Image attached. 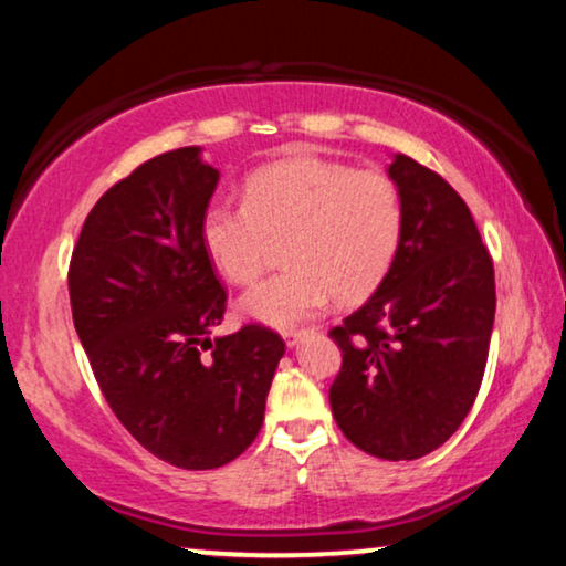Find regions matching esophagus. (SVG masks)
I'll use <instances>...</instances> for the list:
<instances>
[{
	"mask_svg": "<svg viewBox=\"0 0 566 566\" xmlns=\"http://www.w3.org/2000/svg\"><path fill=\"white\" fill-rule=\"evenodd\" d=\"M313 331L315 328H287V331H282V336H284V342H287L290 346H297L307 334H313Z\"/></svg>",
	"mask_w": 566,
	"mask_h": 566,
	"instance_id": "34e87169",
	"label": "esophagus"
}]
</instances>
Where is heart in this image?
Segmentation results:
<instances>
[{"label":"heart","instance_id":"heart-1","mask_svg":"<svg viewBox=\"0 0 566 566\" xmlns=\"http://www.w3.org/2000/svg\"><path fill=\"white\" fill-rule=\"evenodd\" d=\"M403 235V196L380 170L321 157H290L248 176L243 207L212 205L201 243L232 284H253L282 248L287 271L240 297V313L266 326L336 303L370 297L394 266Z\"/></svg>","mask_w":566,"mask_h":566}]
</instances>
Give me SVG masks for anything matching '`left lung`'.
Returning <instances> with one entry per match:
<instances>
[{
    "label": "left lung",
    "instance_id": "left-lung-1",
    "mask_svg": "<svg viewBox=\"0 0 566 566\" xmlns=\"http://www.w3.org/2000/svg\"><path fill=\"white\" fill-rule=\"evenodd\" d=\"M403 235L375 295L328 336L342 370L328 390L344 437L382 461L432 453L463 424L484 378L494 326V263L479 228L434 170L388 165Z\"/></svg>",
    "mask_w": 566,
    "mask_h": 566
}]
</instances>
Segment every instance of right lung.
I'll return each mask as SVG.
<instances>
[{
    "mask_svg": "<svg viewBox=\"0 0 566 566\" xmlns=\"http://www.w3.org/2000/svg\"><path fill=\"white\" fill-rule=\"evenodd\" d=\"M217 180L199 147L142 163L97 199L70 263L74 328L105 401L142 448L186 471L251 446L284 354L261 323L209 338L228 307L201 243Z\"/></svg>",
    "mask_w": 566,
    "mask_h": 566,
    "instance_id": "obj_1",
    "label": "right lung"
}]
</instances>
